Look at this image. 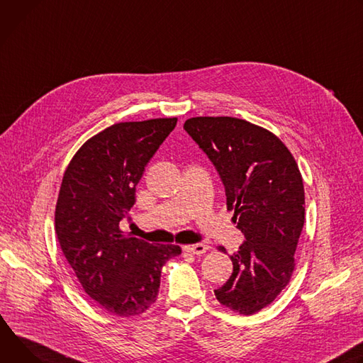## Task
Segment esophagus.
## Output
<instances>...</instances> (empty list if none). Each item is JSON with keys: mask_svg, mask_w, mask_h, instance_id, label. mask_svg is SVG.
Masks as SVG:
<instances>
[{"mask_svg": "<svg viewBox=\"0 0 363 363\" xmlns=\"http://www.w3.org/2000/svg\"><path fill=\"white\" fill-rule=\"evenodd\" d=\"M183 250L186 252H189V254H193V255H202V254H205L209 250V247L205 245V244H193V245L184 247Z\"/></svg>", "mask_w": 363, "mask_h": 363, "instance_id": "obj_1", "label": "esophagus"}]
</instances>
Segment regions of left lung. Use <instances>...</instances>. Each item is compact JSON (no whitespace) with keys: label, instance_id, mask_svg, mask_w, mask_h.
Listing matches in <instances>:
<instances>
[{"label":"left lung","instance_id":"left-lung-1","mask_svg":"<svg viewBox=\"0 0 363 363\" xmlns=\"http://www.w3.org/2000/svg\"><path fill=\"white\" fill-rule=\"evenodd\" d=\"M183 128L212 161L245 238L230 255L232 275L215 296L239 314H254L274 301L294 269L304 225L300 170L279 138L248 121L197 116Z\"/></svg>","mask_w":363,"mask_h":363}]
</instances>
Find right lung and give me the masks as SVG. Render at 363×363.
<instances>
[{
    "label": "right lung",
    "instance_id": "1",
    "mask_svg": "<svg viewBox=\"0 0 363 363\" xmlns=\"http://www.w3.org/2000/svg\"><path fill=\"white\" fill-rule=\"evenodd\" d=\"M177 118L119 123L88 140L65 172L56 235L85 293L108 313L131 317L157 298L161 268L182 252L119 230L135 203V186Z\"/></svg>",
    "mask_w": 363,
    "mask_h": 363
}]
</instances>
